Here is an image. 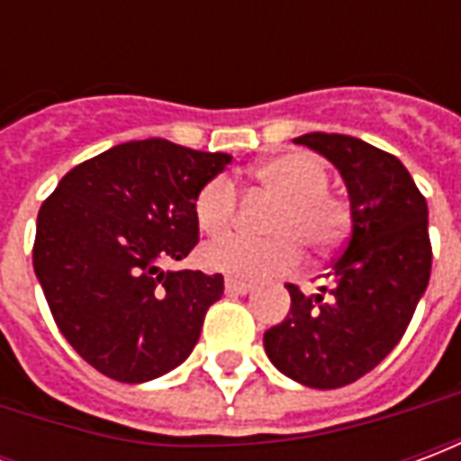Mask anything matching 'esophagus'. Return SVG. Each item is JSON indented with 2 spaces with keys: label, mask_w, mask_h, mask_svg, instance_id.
<instances>
[{
  "label": "esophagus",
  "mask_w": 461,
  "mask_h": 461,
  "mask_svg": "<svg viewBox=\"0 0 461 461\" xmlns=\"http://www.w3.org/2000/svg\"><path fill=\"white\" fill-rule=\"evenodd\" d=\"M224 289L230 291V294H237V296H241V294H249L251 289H254V284L251 281H241V279H227L224 281Z\"/></svg>",
  "instance_id": "obj_1"
}]
</instances>
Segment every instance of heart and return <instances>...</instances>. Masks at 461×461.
<instances>
[{
    "mask_svg": "<svg viewBox=\"0 0 461 461\" xmlns=\"http://www.w3.org/2000/svg\"><path fill=\"white\" fill-rule=\"evenodd\" d=\"M251 182L267 194L279 197L267 230L271 237L227 234L204 244L200 261L204 269L230 274L234 279H264L296 269L301 241L313 251L339 247L350 230V204L329 190L326 160L309 150H291L259 162L249 172ZM240 214V194L227 177H212L194 197V220L204 234L217 237L230 230Z\"/></svg>",
    "mask_w": 461,
    "mask_h": 461,
    "instance_id": "b5f03b06",
    "label": "heart"
}]
</instances>
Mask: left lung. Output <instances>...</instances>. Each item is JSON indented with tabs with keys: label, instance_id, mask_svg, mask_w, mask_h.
Listing matches in <instances>:
<instances>
[{
	"label": "left lung",
	"instance_id": "obj_1",
	"mask_svg": "<svg viewBox=\"0 0 461 461\" xmlns=\"http://www.w3.org/2000/svg\"><path fill=\"white\" fill-rule=\"evenodd\" d=\"M294 142L329 158L350 194L353 230L330 264V289L306 296L296 284L289 316L264 333L284 375L319 390L356 383L400 343L432 269L427 202L395 155L339 132Z\"/></svg>",
	"mask_w": 461,
	"mask_h": 461
}]
</instances>
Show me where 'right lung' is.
Returning a JSON list of instances; mask_svg holds the SVG:
<instances>
[{"label":"right lung","instance_id":"right-lung-1","mask_svg":"<svg viewBox=\"0 0 461 461\" xmlns=\"http://www.w3.org/2000/svg\"><path fill=\"white\" fill-rule=\"evenodd\" d=\"M231 158L162 138L76 165L36 217L34 271L56 326L118 383L165 375L190 356L221 274L162 271L200 241L194 197Z\"/></svg>","mask_w":461,"mask_h":461}]
</instances>
